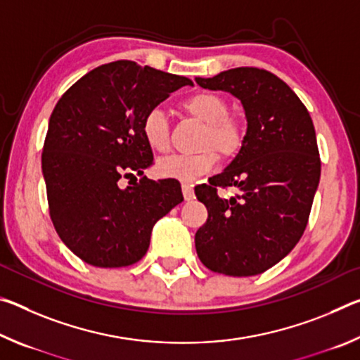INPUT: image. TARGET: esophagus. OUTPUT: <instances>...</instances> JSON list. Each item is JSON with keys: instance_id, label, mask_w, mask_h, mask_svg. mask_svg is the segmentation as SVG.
<instances>
[{"instance_id": "esophagus-1", "label": "esophagus", "mask_w": 360, "mask_h": 360, "mask_svg": "<svg viewBox=\"0 0 360 360\" xmlns=\"http://www.w3.org/2000/svg\"><path fill=\"white\" fill-rule=\"evenodd\" d=\"M181 187H182V195H184V198L187 200V202H188V200H192L193 198V186L184 182V184H182Z\"/></svg>"}]
</instances>
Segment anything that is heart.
Masks as SVG:
<instances>
[{"mask_svg":"<svg viewBox=\"0 0 360 360\" xmlns=\"http://www.w3.org/2000/svg\"><path fill=\"white\" fill-rule=\"evenodd\" d=\"M187 115L206 124L203 146H212L222 157H231L243 144V125L233 115H229V105L221 95L198 92L181 103ZM141 133L146 144L155 152H167L169 148V122L160 108H152L141 120ZM217 163L212 149L198 154H174L157 162V174L167 179L192 182L210 173Z\"/></svg>","mask_w":360,"mask_h":360,"instance_id":"1","label":"heart"}]
</instances>
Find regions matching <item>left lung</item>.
<instances>
[{
    "instance_id": "8db88e82",
    "label": "left lung",
    "mask_w": 360,
    "mask_h": 360,
    "mask_svg": "<svg viewBox=\"0 0 360 360\" xmlns=\"http://www.w3.org/2000/svg\"><path fill=\"white\" fill-rule=\"evenodd\" d=\"M200 87L236 96L248 130L241 149L210 184L195 187L208 219L195 233L202 264L227 276H254L283 260L307 229L321 178L313 120L288 84L270 71L233 68L195 77ZM217 186H236L222 199Z\"/></svg>"
}]
</instances>
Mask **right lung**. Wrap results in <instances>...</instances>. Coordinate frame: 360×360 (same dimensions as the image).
<instances>
[{
  "instance_id": "add662e5",
  "label": "right lung",
  "mask_w": 360,
  "mask_h": 360,
  "mask_svg": "<svg viewBox=\"0 0 360 360\" xmlns=\"http://www.w3.org/2000/svg\"><path fill=\"white\" fill-rule=\"evenodd\" d=\"M191 79L130 60L101 65L66 90L53 108L42 149L49 212L62 241L101 268L136 264L158 219L184 197L176 179L152 181L141 133L149 109ZM142 176L127 189L122 177Z\"/></svg>"
}]
</instances>
